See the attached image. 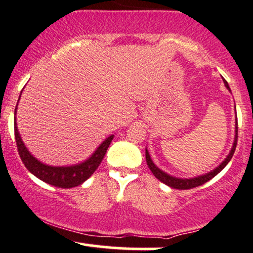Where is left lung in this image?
Listing matches in <instances>:
<instances>
[{
	"instance_id": "1",
	"label": "left lung",
	"mask_w": 253,
	"mask_h": 253,
	"mask_svg": "<svg viewBox=\"0 0 253 253\" xmlns=\"http://www.w3.org/2000/svg\"><path fill=\"white\" fill-rule=\"evenodd\" d=\"M223 83H225L226 88H227L229 91H231V89H229L228 86V83L226 82L225 80H223ZM237 140H238V120H237V124H236V139H234V144H233V147H232L231 152H229V155L227 156V158L225 159V161L222 162L221 164L219 165V167L216 168V169H214L213 171H211V172L206 173V175L203 176H199V177H195V178H176V177H172L170 175H168V173H165L164 171H162L161 169H158V168L156 167L155 164H153L152 159H151V157L149 155V151H145V153H146V163L149 165L150 170L152 171V173L155 175L156 178H158L159 181L163 182L164 184L169 185V187L173 188V189H179V190H187V189H193V188H196L199 187V185H202L205 184L206 182L211 181L213 177H215L217 173L221 171L223 168L226 167V165L228 164V162L231 161L232 157L234 155V151H236V147H237Z\"/></svg>"
}]
</instances>
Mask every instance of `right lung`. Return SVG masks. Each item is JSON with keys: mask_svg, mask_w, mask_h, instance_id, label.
I'll list each match as a JSON object with an SVG mask.
<instances>
[{"mask_svg": "<svg viewBox=\"0 0 253 253\" xmlns=\"http://www.w3.org/2000/svg\"><path fill=\"white\" fill-rule=\"evenodd\" d=\"M14 132H15V141L20 158H21L25 167L27 168V170L39 179L47 183V184L54 185L57 188H63V189L77 187V185L82 184L84 181H86L95 172L98 165L101 164L107 150H108L110 141L114 138V135L108 136L98 146V149L95 151L94 155L90 157L88 161L83 162V163L74 165V167H50V165L40 163L26 149L25 144L21 140V136L19 134V130H17L16 118H14Z\"/></svg>", "mask_w": 253, "mask_h": 253, "instance_id": "add662e5", "label": "right lung"}]
</instances>
